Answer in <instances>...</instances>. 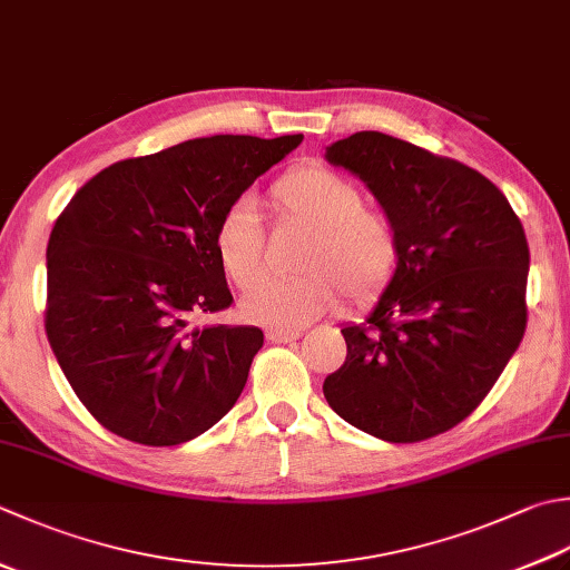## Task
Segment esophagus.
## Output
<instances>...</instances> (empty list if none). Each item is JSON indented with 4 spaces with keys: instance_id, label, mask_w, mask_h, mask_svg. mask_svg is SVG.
Returning a JSON list of instances; mask_svg holds the SVG:
<instances>
[{
    "instance_id": "esophagus-1",
    "label": "esophagus",
    "mask_w": 570,
    "mask_h": 570,
    "mask_svg": "<svg viewBox=\"0 0 570 570\" xmlns=\"http://www.w3.org/2000/svg\"><path fill=\"white\" fill-rule=\"evenodd\" d=\"M301 336V331H288V328H269L266 331V338L272 343H292Z\"/></svg>"
}]
</instances>
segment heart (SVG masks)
I'll use <instances>...</instances> for the list:
<instances>
[{
	"mask_svg": "<svg viewBox=\"0 0 570 570\" xmlns=\"http://www.w3.org/2000/svg\"><path fill=\"white\" fill-rule=\"evenodd\" d=\"M276 225L308 232L296 276L262 278L242 296V314L276 328H301L338 306H371L393 284L400 234L385 212L365 207V193L323 165L286 170L266 193ZM219 269L237 288L264 272V229L247 199L234 203L215 229Z\"/></svg>",
	"mask_w": 570,
	"mask_h": 570,
	"instance_id": "obj_1",
	"label": "heart"
}]
</instances>
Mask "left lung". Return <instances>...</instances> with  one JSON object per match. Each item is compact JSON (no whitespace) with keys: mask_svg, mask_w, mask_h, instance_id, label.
Here are the masks:
<instances>
[{"mask_svg":"<svg viewBox=\"0 0 570 570\" xmlns=\"http://www.w3.org/2000/svg\"><path fill=\"white\" fill-rule=\"evenodd\" d=\"M400 234V266L348 355L323 381L336 415L385 442H420L472 415L527 331L529 244L482 173L377 130L326 148Z\"/></svg>","mask_w":570,"mask_h":570,"instance_id":"left-lung-1","label":"left lung"}]
</instances>
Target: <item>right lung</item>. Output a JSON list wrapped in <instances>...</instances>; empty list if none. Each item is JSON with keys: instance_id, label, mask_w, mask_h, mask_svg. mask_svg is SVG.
<instances>
[{"instance_id": "add662e5", "label": "right lung", "mask_w": 570, "mask_h": 570, "mask_svg": "<svg viewBox=\"0 0 570 570\" xmlns=\"http://www.w3.org/2000/svg\"><path fill=\"white\" fill-rule=\"evenodd\" d=\"M304 136H212L114 163L56 219L43 326L86 410L122 440L173 448L227 415L264 333L193 328L232 306L219 217Z\"/></svg>"}]
</instances>
